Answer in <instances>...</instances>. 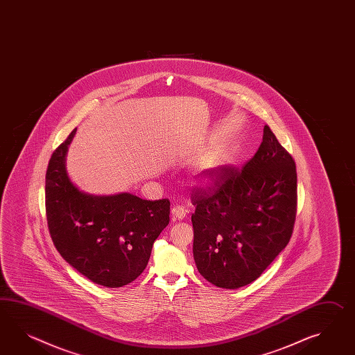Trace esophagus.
I'll use <instances>...</instances> for the list:
<instances>
[{
	"label": "esophagus",
	"mask_w": 355,
	"mask_h": 355,
	"mask_svg": "<svg viewBox=\"0 0 355 355\" xmlns=\"http://www.w3.org/2000/svg\"><path fill=\"white\" fill-rule=\"evenodd\" d=\"M187 213H189V210L183 208V207H180V205L172 208V216H173L174 219H178V220L183 219Z\"/></svg>",
	"instance_id": "obj_1"
}]
</instances>
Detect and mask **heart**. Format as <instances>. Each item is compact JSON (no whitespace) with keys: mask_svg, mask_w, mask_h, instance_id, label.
I'll use <instances>...</instances> for the list:
<instances>
[{"mask_svg":"<svg viewBox=\"0 0 355 355\" xmlns=\"http://www.w3.org/2000/svg\"><path fill=\"white\" fill-rule=\"evenodd\" d=\"M225 156L222 151L214 150L209 153L201 162L198 169V181L201 184H209L214 180L216 172L225 165Z\"/></svg>","mask_w":355,"mask_h":355,"instance_id":"b5f03b06","label":"heart"}]
</instances>
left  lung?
<instances>
[{
  "mask_svg": "<svg viewBox=\"0 0 355 355\" xmlns=\"http://www.w3.org/2000/svg\"><path fill=\"white\" fill-rule=\"evenodd\" d=\"M296 165L268 125L242 168L222 166L214 184L193 189V259L222 288L255 281L290 241L297 205Z\"/></svg>",
  "mask_w": 355,
  "mask_h": 355,
  "instance_id": "left-lung-1",
  "label": "left lung"
}]
</instances>
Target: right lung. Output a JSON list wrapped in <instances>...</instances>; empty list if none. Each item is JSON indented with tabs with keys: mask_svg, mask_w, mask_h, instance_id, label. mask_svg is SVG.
<instances>
[{
	"mask_svg": "<svg viewBox=\"0 0 355 355\" xmlns=\"http://www.w3.org/2000/svg\"><path fill=\"white\" fill-rule=\"evenodd\" d=\"M77 132L58 147L46 172V216L55 248L80 275L105 287L128 285L146 268L151 249L169 225L168 199L130 193L94 196L79 191L65 169Z\"/></svg>",
	"mask_w": 355,
	"mask_h": 355,
	"instance_id": "obj_1",
	"label": "right lung"
}]
</instances>
